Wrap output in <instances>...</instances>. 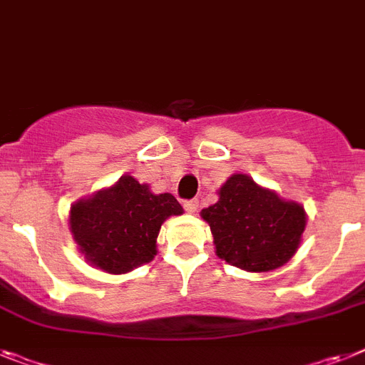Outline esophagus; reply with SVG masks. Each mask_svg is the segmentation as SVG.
I'll use <instances>...</instances> for the list:
<instances>
[{
    "label": "esophagus",
    "instance_id": "34e87169",
    "mask_svg": "<svg viewBox=\"0 0 365 365\" xmlns=\"http://www.w3.org/2000/svg\"><path fill=\"white\" fill-rule=\"evenodd\" d=\"M183 207H185V211H187V213H195V211L198 210V200H197V198L185 200V202H183Z\"/></svg>",
    "mask_w": 365,
    "mask_h": 365
}]
</instances>
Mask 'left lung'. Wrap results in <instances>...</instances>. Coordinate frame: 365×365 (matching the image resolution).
Here are the masks:
<instances>
[{"instance_id":"1","label":"left lung","mask_w":365,"mask_h":365,"mask_svg":"<svg viewBox=\"0 0 365 365\" xmlns=\"http://www.w3.org/2000/svg\"><path fill=\"white\" fill-rule=\"evenodd\" d=\"M213 234L217 256L252 272L280 267L299 249L306 226L304 207L259 187L247 174H234L219 200L202 210Z\"/></svg>"}]
</instances>
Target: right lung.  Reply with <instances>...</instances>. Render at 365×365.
Segmentation results:
<instances>
[{"label": "right lung", "instance_id": "add662e5", "mask_svg": "<svg viewBox=\"0 0 365 365\" xmlns=\"http://www.w3.org/2000/svg\"><path fill=\"white\" fill-rule=\"evenodd\" d=\"M182 213L173 195H154L146 183L124 176L93 198L76 202L70 210V230L87 262L122 274L154 259L163 220Z\"/></svg>", "mask_w": 365, "mask_h": 365}]
</instances>
